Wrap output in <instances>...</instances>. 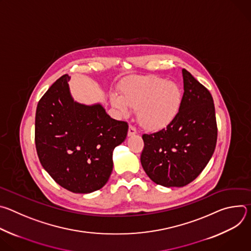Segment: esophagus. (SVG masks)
I'll list each match as a JSON object with an SVG mask.
<instances>
[{
	"label": "esophagus",
	"instance_id": "1",
	"mask_svg": "<svg viewBox=\"0 0 251 251\" xmlns=\"http://www.w3.org/2000/svg\"><path fill=\"white\" fill-rule=\"evenodd\" d=\"M136 133H137L136 128H135L134 126L130 125V126H129V129H128V136H133V135H135Z\"/></svg>",
	"mask_w": 251,
	"mask_h": 251
}]
</instances>
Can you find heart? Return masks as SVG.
Segmentation results:
<instances>
[{"label": "heart", "mask_w": 251, "mask_h": 251, "mask_svg": "<svg viewBox=\"0 0 251 251\" xmlns=\"http://www.w3.org/2000/svg\"><path fill=\"white\" fill-rule=\"evenodd\" d=\"M121 96L111 94L110 99L121 115L130 108L137 109L139 123L148 130L167 127L177 115L182 104V90L177 84L157 75L133 77L120 87Z\"/></svg>", "instance_id": "b5f03b06"}]
</instances>
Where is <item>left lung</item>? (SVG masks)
<instances>
[{"mask_svg":"<svg viewBox=\"0 0 251 251\" xmlns=\"http://www.w3.org/2000/svg\"><path fill=\"white\" fill-rule=\"evenodd\" d=\"M184 95L180 111L164 129L143 134L141 164L157 185L184 187L209 162L218 140V125L210 92L183 69Z\"/></svg>","mask_w":251,"mask_h":251,"instance_id":"1","label":"left lung"}]
</instances>
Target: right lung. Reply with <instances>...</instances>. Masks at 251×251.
Listing matches in <instances>:
<instances>
[{"label": "right lung", "mask_w": 251, "mask_h": 251, "mask_svg": "<svg viewBox=\"0 0 251 251\" xmlns=\"http://www.w3.org/2000/svg\"><path fill=\"white\" fill-rule=\"evenodd\" d=\"M68 75L40 99L34 142L44 169L62 188L76 194L101 189L113 169L112 155L126 139L128 123L112 119L100 104L74 101Z\"/></svg>", "instance_id": "obj_1"}]
</instances>
